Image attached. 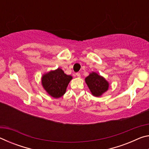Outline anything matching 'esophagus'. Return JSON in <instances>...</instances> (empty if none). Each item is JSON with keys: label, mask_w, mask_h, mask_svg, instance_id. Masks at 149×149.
I'll list each match as a JSON object with an SVG mask.
<instances>
[{"label": "esophagus", "mask_w": 149, "mask_h": 149, "mask_svg": "<svg viewBox=\"0 0 149 149\" xmlns=\"http://www.w3.org/2000/svg\"><path fill=\"white\" fill-rule=\"evenodd\" d=\"M76 75H77V77H81V74H80L79 72H77V73H76Z\"/></svg>", "instance_id": "obj_1"}]
</instances>
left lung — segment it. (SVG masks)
Listing matches in <instances>:
<instances>
[{"label":"left lung","instance_id":"left-lung-1","mask_svg":"<svg viewBox=\"0 0 149 149\" xmlns=\"http://www.w3.org/2000/svg\"><path fill=\"white\" fill-rule=\"evenodd\" d=\"M85 82L91 92L95 97H100L108 89V83L104 77L93 72L85 78Z\"/></svg>","mask_w":149,"mask_h":149}]
</instances>
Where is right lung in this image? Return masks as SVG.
<instances>
[{
    "label": "right lung",
    "mask_w": 149,
    "mask_h": 149,
    "mask_svg": "<svg viewBox=\"0 0 149 149\" xmlns=\"http://www.w3.org/2000/svg\"><path fill=\"white\" fill-rule=\"evenodd\" d=\"M72 79L71 75L65 74L62 70L58 68L42 76V85L50 96L57 99L64 95L68 85Z\"/></svg>",
    "instance_id": "obj_1"
}]
</instances>
